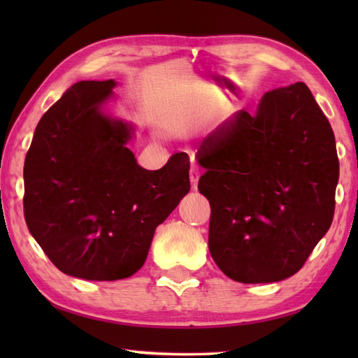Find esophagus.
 Instances as JSON below:
<instances>
[{
	"label": "esophagus",
	"mask_w": 358,
	"mask_h": 358,
	"mask_svg": "<svg viewBox=\"0 0 358 358\" xmlns=\"http://www.w3.org/2000/svg\"><path fill=\"white\" fill-rule=\"evenodd\" d=\"M200 175H201L200 167L196 166V164H192L191 166V171H189V178H191V185H192L194 189H196V185H199Z\"/></svg>",
	"instance_id": "1"
}]
</instances>
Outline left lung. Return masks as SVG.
Segmentation results:
<instances>
[{
  "label": "left lung",
  "mask_w": 358,
  "mask_h": 358,
  "mask_svg": "<svg viewBox=\"0 0 358 358\" xmlns=\"http://www.w3.org/2000/svg\"><path fill=\"white\" fill-rule=\"evenodd\" d=\"M195 158L218 268L240 283L299 272L329 229L338 183L332 127L305 83L266 92L254 115L235 113Z\"/></svg>",
  "instance_id": "left-lung-1"
}]
</instances>
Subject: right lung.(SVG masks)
<instances>
[{
	"label": "right lung",
	"instance_id": "right-lung-1",
	"mask_svg": "<svg viewBox=\"0 0 358 358\" xmlns=\"http://www.w3.org/2000/svg\"><path fill=\"white\" fill-rule=\"evenodd\" d=\"M113 80L80 81L41 117L24 162V218L44 254L67 275H134L154 232L189 192V155L162 169L136 164L132 127L101 113Z\"/></svg>",
	"mask_w": 358,
	"mask_h": 358
}]
</instances>
